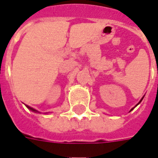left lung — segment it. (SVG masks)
<instances>
[{
  "label": "left lung",
  "instance_id": "left-lung-1",
  "mask_svg": "<svg viewBox=\"0 0 158 158\" xmlns=\"http://www.w3.org/2000/svg\"><path fill=\"white\" fill-rule=\"evenodd\" d=\"M143 98H144V96H143V97H142V98H141V100H140V101H139V102H138V104H137V105H136V106H138V105H139V103H140V102H141V101H142V100H143ZM135 107H133V108H132V109H131V110H130V111H129V112H131V111H132V110L133 109H134V108H135Z\"/></svg>",
  "mask_w": 158,
  "mask_h": 158
}]
</instances>
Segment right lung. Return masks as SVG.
I'll return each instance as SVG.
<instances>
[{"label":"right lung","instance_id":"add662e5","mask_svg":"<svg viewBox=\"0 0 158 158\" xmlns=\"http://www.w3.org/2000/svg\"><path fill=\"white\" fill-rule=\"evenodd\" d=\"M26 106H27V107H28V108H29V109L30 110V111H32V112H34V113H40V112H38L37 110L34 109L33 107H30V106H28V105H26Z\"/></svg>","mask_w":158,"mask_h":158}]
</instances>
